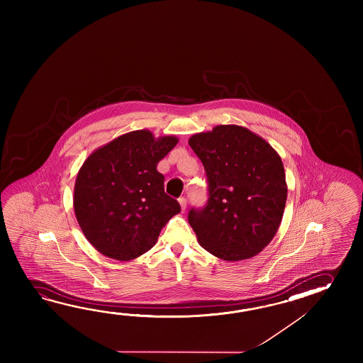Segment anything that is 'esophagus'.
Returning a JSON list of instances; mask_svg holds the SVG:
<instances>
[{
  "label": "esophagus",
  "instance_id": "34e87169",
  "mask_svg": "<svg viewBox=\"0 0 363 363\" xmlns=\"http://www.w3.org/2000/svg\"><path fill=\"white\" fill-rule=\"evenodd\" d=\"M179 203H180V208H182V211H184L185 208H186V200H185L184 197H180L179 199Z\"/></svg>",
  "mask_w": 363,
  "mask_h": 363
}]
</instances>
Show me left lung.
Instances as JSON below:
<instances>
[{
  "label": "left lung",
  "mask_w": 363,
  "mask_h": 363,
  "mask_svg": "<svg viewBox=\"0 0 363 363\" xmlns=\"http://www.w3.org/2000/svg\"><path fill=\"white\" fill-rule=\"evenodd\" d=\"M208 182L203 208L188 222L201 247L224 261L261 253L278 232L286 208V172L270 144L241 125L220 124L189 139Z\"/></svg>",
  "instance_id": "obj_1"
}]
</instances>
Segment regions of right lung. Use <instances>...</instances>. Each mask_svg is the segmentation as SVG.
Returning a JSON list of instances; mask_svg holds the SVG:
<instances>
[{
    "mask_svg": "<svg viewBox=\"0 0 363 363\" xmlns=\"http://www.w3.org/2000/svg\"><path fill=\"white\" fill-rule=\"evenodd\" d=\"M147 130L128 132L99 147L77 172L74 210L101 255L130 261L155 247L180 205L164 193L157 164L178 144Z\"/></svg>",
    "mask_w": 363,
    "mask_h": 363,
    "instance_id": "obj_1",
    "label": "right lung"
}]
</instances>
